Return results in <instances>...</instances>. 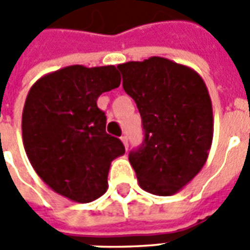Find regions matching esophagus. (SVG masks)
I'll list each match as a JSON object with an SVG mask.
<instances>
[{
	"instance_id": "obj_1",
	"label": "esophagus",
	"mask_w": 250,
	"mask_h": 250,
	"mask_svg": "<svg viewBox=\"0 0 250 250\" xmlns=\"http://www.w3.org/2000/svg\"><path fill=\"white\" fill-rule=\"evenodd\" d=\"M120 139H122V142H123V145H125V150H128V139H127V136L123 135L122 138H120Z\"/></svg>"
}]
</instances>
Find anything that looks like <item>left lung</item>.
Segmentation results:
<instances>
[{
	"instance_id": "obj_1",
	"label": "left lung",
	"mask_w": 250,
	"mask_h": 250,
	"mask_svg": "<svg viewBox=\"0 0 250 250\" xmlns=\"http://www.w3.org/2000/svg\"><path fill=\"white\" fill-rule=\"evenodd\" d=\"M123 88L135 100L145 139L128 155L147 193L173 195L201 171L213 141V108L197 72L165 57L119 64Z\"/></svg>"
}]
</instances>
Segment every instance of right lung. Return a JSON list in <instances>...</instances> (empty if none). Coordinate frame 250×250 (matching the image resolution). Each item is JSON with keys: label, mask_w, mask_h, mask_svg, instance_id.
<instances>
[{"label": "right lung", "mask_w": 250, "mask_h": 250, "mask_svg": "<svg viewBox=\"0 0 250 250\" xmlns=\"http://www.w3.org/2000/svg\"><path fill=\"white\" fill-rule=\"evenodd\" d=\"M120 85L116 66L69 65L40 77L22 109V142L30 165L49 188L87 204L108 188V170L125 154L105 132L98 98Z\"/></svg>", "instance_id": "1"}]
</instances>
